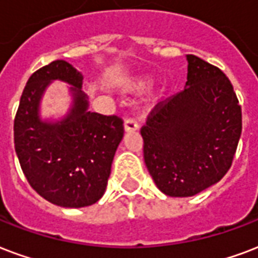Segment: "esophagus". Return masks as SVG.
I'll list each match as a JSON object with an SVG mask.
<instances>
[{"label": "esophagus", "instance_id": "1", "mask_svg": "<svg viewBox=\"0 0 258 258\" xmlns=\"http://www.w3.org/2000/svg\"><path fill=\"white\" fill-rule=\"evenodd\" d=\"M124 130L125 133H133V131H138L139 130V124H138V121L133 117H128V119H125L124 120Z\"/></svg>", "mask_w": 258, "mask_h": 258}]
</instances>
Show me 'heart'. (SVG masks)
<instances>
[{"label":"heart","mask_w":258,"mask_h":258,"mask_svg":"<svg viewBox=\"0 0 258 258\" xmlns=\"http://www.w3.org/2000/svg\"><path fill=\"white\" fill-rule=\"evenodd\" d=\"M149 84V81H147L146 78H142V80H139V81H137V84H135V86L137 88H145V86Z\"/></svg>","instance_id":"1"}]
</instances>
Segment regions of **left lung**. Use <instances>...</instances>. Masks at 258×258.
Instances as JSON below:
<instances>
[{"label":"left lung","instance_id":"1","mask_svg":"<svg viewBox=\"0 0 258 258\" xmlns=\"http://www.w3.org/2000/svg\"><path fill=\"white\" fill-rule=\"evenodd\" d=\"M185 88L154 107L141 130L147 170L161 192L188 198L221 181L231 166L242 113L227 77L186 55Z\"/></svg>","mask_w":258,"mask_h":258}]
</instances>
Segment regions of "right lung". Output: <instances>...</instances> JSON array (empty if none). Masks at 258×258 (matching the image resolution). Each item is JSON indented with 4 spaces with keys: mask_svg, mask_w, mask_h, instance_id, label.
<instances>
[{
    "mask_svg": "<svg viewBox=\"0 0 258 258\" xmlns=\"http://www.w3.org/2000/svg\"><path fill=\"white\" fill-rule=\"evenodd\" d=\"M71 88L72 107L59 121H43L42 94L51 82ZM82 74L66 60H54L29 77L15 117V149L33 189L66 208L92 206L103 198L119 143L123 120L90 112L81 90Z\"/></svg>",
    "mask_w": 258,
    "mask_h": 258,
    "instance_id": "obj_1",
    "label": "right lung"
}]
</instances>
